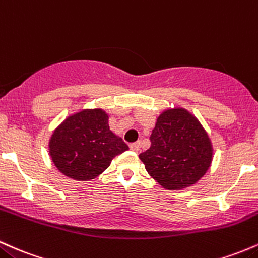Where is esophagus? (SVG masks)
I'll list each match as a JSON object with an SVG mask.
<instances>
[{
    "instance_id": "obj_1",
    "label": "esophagus",
    "mask_w": 258,
    "mask_h": 258,
    "mask_svg": "<svg viewBox=\"0 0 258 258\" xmlns=\"http://www.w3.org/2000/svg\"><path fill=\"white\" fill-rule=\"evenodd\" d=\"M129 147H130V150H132V151H134V152H138L139 150H140V143H134V144H130V145H129Z\"/></svg>"
}]
</instances>
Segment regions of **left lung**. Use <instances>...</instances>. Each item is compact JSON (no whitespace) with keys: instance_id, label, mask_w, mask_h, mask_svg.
Instances as JSON below:
<instances>
[{"instance_id":"left-lung-1","label":"left lung","mask_w":258,"mask_h":258,"mask_svg":"<svg viewBox=\"0 0 258 258\" xmlns=\"http://www.w3.org/2000/svg\"><path fill=\"white\" fill-rule=\"evenodd\" d=\"M151 146L140 153L147 173L164 189L179 190L200 180L210 168L212 146L201 124L183 108L157 118Z\"/></svg>"}]
</instances>
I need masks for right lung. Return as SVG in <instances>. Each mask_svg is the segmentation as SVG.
<instances>
[{
	"mask_svg": "<svg viewBox=\"0 0 258 258\" xmlns=\"http://www.w3.org/2000/svg\"><path fill=\"white\" fill-rule=\"evenodd\" d=\"M126 150L128 145L109 130L108 115L102 109H85L71 115L50 140L54 166L77 180L96 178Z\"/></svg>",
	"mask_w": 258,
	"mask_h": 258,
	"instance_id": "right-lung-1",
	"label": "right lung"
}]
</instances>
